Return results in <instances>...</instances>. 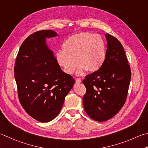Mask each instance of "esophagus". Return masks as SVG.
I'll return each instance as SVG.
<instances>
[{"label": "esophagus", "mask_w": 148, "mask_h": 148, "mask_svg": "<svg viewBox=\"0 0 148 148\" xmlns=\"http://www.w3.org/2000/svg\"><path fill=\"white\" fill-rule=\"evenodd\" d=\"M76 83H81L82 82V79H80V78H77V79H76Z\"/></svg>", "instance_id": "esophagus-1"}]
</instances>
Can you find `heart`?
<instances>
[{
	"instance_id": "1",
	"label": "heart",
	"mask_w": 148,
	"mask_h": 148,
	"mask_svg": "<svg viewBox=\"0 0 148 148\" xmlns=\"http://www.w3.org/2000/svg\"><path fill=\"white\" fill-rule=\"evenodd\" d=\"M63 51L56 54L57 63L63 71L72 74L78 65L77 74H83L97 71L102 66L106 57V49L103 38L88 32L72 34L62 44Z\"/></svg>"
}]
</instances>
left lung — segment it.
Listing matches in <instances>:
<instances>
[{
	"mask_svg": "<svg viewBox=\"0 0 148 148\" xmlns=\"http://www.w3.org/2000/svg\"><path fill=\"white\" fill-rule=\"evenodd\" d=\"M102 66L83 80L86 93L84 109L92 119L103 122L116 115L126 102L131 80V69L121 42L110 34Z\"/></svg>",
	"mask_w": 148,
	"mask_h": 148,
	"instance_id": "left-lung-1",
	"label": "left lung"
}]
</instances>
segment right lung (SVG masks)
Listing matches in <instances>:
<instances>
[{
  "mask_svg": "<svg viewBox=\"0 0 148 148\" xmlns=\"http://www.w3.org/2000/svg\"><path fill=\"white\" fill-rule=\"evenodd\" d=\"M58 34L52 30L31 34L19 49L14 67L18 96L23 108L34 119L51 121L59 114L74 79L57 63L45 43Z\"/></svg>",
  "mask_w": 148,
  "mask_h": 148,
  "instance_id": "add662e5",
  "label": "right lung"
}]
</instances>
